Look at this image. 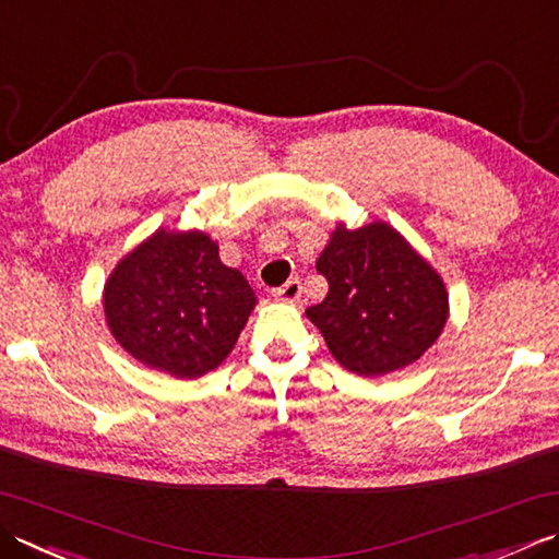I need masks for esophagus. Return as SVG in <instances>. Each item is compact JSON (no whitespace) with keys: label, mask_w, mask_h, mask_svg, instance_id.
<instances>
[{"label":"esophagus","mask_w":559,"mask_h":559,"mask_svg":"<svg viewBox=\"0 0 559 559\" xmlns=\"http://www.w3.org/2000/svg\"><path fill=\"white\" fill-rule=\"evenodd\" d=\"M300 295H302V286H300L298 278H290V281L283 283L281 288L273 290V298H278L283 302H298Z\"/></svg>","instance_id":"obj_1"}]
</instances>
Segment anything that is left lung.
<instances>
[{"mask_svg": "<svg viewBox=\"0 0 559 559\" xmlns=\"http://www.w3.org/2000/svg\"><path fill=\"white\" fill-rule=\"evenodd\" d=\"M317 271L330 293L305 314L352 373L373 378L409 366L443 332V281L385 223L338 225Z\"/></svg>", "mask_w": 559, "mask_h": 559, "instance_id": "left-lung-1", "label": "left lung"}]
</instances>
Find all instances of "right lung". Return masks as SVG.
I'll return each mask as SVG.
<instances>
[{
  "label": "right lung",
  "mask_w": 559,
  "mask_h": 559,
  "mask_svg": "<svg viewBox=\"0 0 559 559\" xmlns=\"http://www.w3.org/2000/svg\"><path fill=\"white\" fill-rule=\"evenodd\" d=\"M254 290L203 233L157 229L104 290L106 322L130 356L174 378H201L233 352Z\"/></svg>",
  "instance_id": "obj_1"
}]
</instances>
